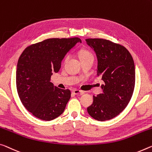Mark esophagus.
<instances>
[{"label": "esophagus", "mask_w": 152, "mask_h": 152, "mask_svg": "<svg viewBox=\"0 0 152 152\" xmlns=\"http://www.w3.org/2000/svg\"><path fill=\"white\" fill-rule=\"evenodd\" d=\"M72 93L74 94V95H78V94H80V93L82 94V93H83V91H80V90H79V89L75 88V89H74L73 91H72Z\"/></svg>", "instance_id": "obj_1"}]
</instances>
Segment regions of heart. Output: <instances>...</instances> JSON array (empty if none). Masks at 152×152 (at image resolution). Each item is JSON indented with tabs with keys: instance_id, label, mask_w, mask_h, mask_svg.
I'll return each instance as SVG.
<instances>
[{
	"instance_id": "1",
	"label": "heart",
	"mask_w": 152,
	"mask_h": 152,
	"mask_svg": "<svg viewBox=\"0 0 152 152\" xmlns=\"http://www.w3.org/2000/svg\"><path fill=\"white\" fill-rule=\"evenodd\" d=\"M79 56H80V59L82 61H85V60L86 59H94V56L92 54V53L91 51H89L87 49H83L80 50L79 51ZM68 55L65 57L64 58V61H66L67 59H68Z\"/></svg>"
}]
</instances>
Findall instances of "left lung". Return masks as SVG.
Wrapping results in <instances>:
<instances>
[{
	"instance_id": "1",
	"label": "left lung",
	"mask_w": 152,
	"mask_h": 152,
	"mask_svg": "<svg viewBox=\"0 0 152 152\" xmlns=\"http://www.w3.org/2000/svg\"><path fill=\"white\" fill-rule=\"evenodd\" d=\"M87 44L97 57V76L104 84L103 93L93 95L88 114L99 121L112 119L126 107L133 94L135 69L133 59L124 46L103 38H87Z\"/></svg>"
}]
</instances>
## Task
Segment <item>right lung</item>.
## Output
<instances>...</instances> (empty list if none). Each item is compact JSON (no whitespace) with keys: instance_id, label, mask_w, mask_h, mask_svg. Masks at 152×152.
Instances as JSON below:
<instances>
[{"instance_id":"right-lung-1","label":"right lung","mask_w":152,"mask_h":152,"mask_svg":"<svg viewBox=\"0 0 152 152\" xmlns=\"http://www.w3.org/2000/svg\"><path fill=\"white\" fill-rule=\"evenodd\" d=\"M78 42V37L49 38L28 46L20 55L17 91L23 106L38 118L50 121L64 112L71 91L54 86L50 76L59 71L62 59Z\"/></svg>"}]
</instances>
